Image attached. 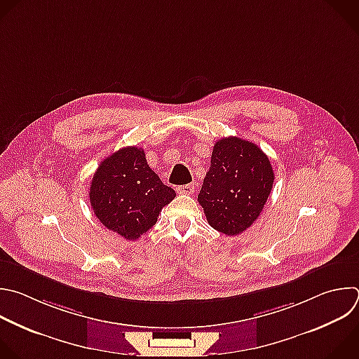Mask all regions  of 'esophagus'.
Wrapping results in <instances>:
<instances>
[{"label": "esophagus", "instance_id": "34e87169", "mask_svg": "<svg viewBox=\"0 0 359 359\" xmlns=\"http://www.w3.org/2000/svg\"><path fill=\"white\" fill-rule=\"evenodd\" d=\"M194 189H196V184L194 183H187V184H183V186H177L176 190L179 194H193L194 193Z\"/></svg>", "mask_w": 359, "mask_h": 359}]
</instances>
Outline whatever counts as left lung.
Segmentation results:
<instances>
[{"mask_svg": "<svg viewBox=\"0 0 359 359\" xmlns=\"http://www.w3.org/2000/svg\"><path fill=\"white\" fill-rule=\"evenodd\" d=\"M273 179L271 161L258 145L238 137L222 138L212 148L197 200L214 229L238 235L259 217Z\"/></svg>", "mask_w": 359, "mask_h": 359, "instance_id": "obj_1", "label": "left lung"}]
</instances>
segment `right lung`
Listing matches in <instances>:
<instances>
[{"mask_svg": "<svg viewBox=\"0 0 359 359\" xmlns=\"http://www.w3.org/2000/svg\"><path fill=\"white\" fill-rule=\"evenodd\" d=\"M176 197L149 168L145 152L127 147L104 159L93 176L90 203L98 221L128 241L138 240Z\"/></svg>", "mask_w": 359, "mask_h": 359, "instance_id": "right-lung-1", "label": "right lung"}]
</instances>
